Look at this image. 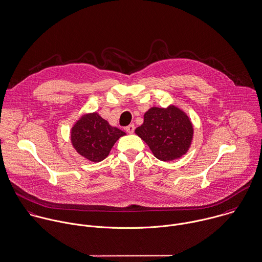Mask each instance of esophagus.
I'll return each mask as SVG.
<instances>
[{"label":"esophagus","mask_w":262,"mask_h":262,"mask_svg":"<svg viewBox=\"0 0 262 262\" xmlns=\"http://www.w3.org/2000/svg\"><path fill=\"white\" fill-rule=\"evenodd\" d=\"M134 130H135V127H134L133 124H131V125H129V126L126 127V131H127L129 134H133V133H134Z\"/></svg>","instance_id":"1"}]
</instances>
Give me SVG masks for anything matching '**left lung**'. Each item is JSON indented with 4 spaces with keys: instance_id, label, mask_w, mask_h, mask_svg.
I'll list each match as a JSON object with an SVG mask.
<instances>
[{
    "instance_id": "left-lung-1",
    "label": "left lung",
    "mask_w": 262,
    "mask_h": 262,
    "mask_svg": "<svg viewBox=\"0 0 262 262\" xmlns=\"http://www.w3.org/2000/svg\"><path fill=\"white\" fill-rule=\"evenodd\" d=\"M143 124L135 133L150 148L154 156L170 162L186 155L192 144L194 128L188 115L176 104L152 106L144 114Z\"/></svg>"
}]
</instances>
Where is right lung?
<instances>
[{
	"label": "right lung",
	"instance_id": "add662e5",
	"mask_svg": "<svg viewBox=\"0 0 262 262\" xmlns=\"http://www.w3.org/2000/svg\"><path fill=\"white\" fill-rule=\"evenodd\" d=\"M125 132L102 119L98 113H86L72 125L70 140L78 155L91 163L103 161Z\"/></svg>",
	"mask_w": 262,
	"mask_h": 262
}]
</instances>
